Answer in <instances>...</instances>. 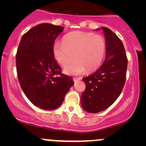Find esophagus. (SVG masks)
<instances>
[{"instance_id": "1", "label": "esophagus", "mask_w": 146, "mask_h": 146, "mask_svg": "<svg viewBox=\"0 0 146 146\" xmlns=\"http://www.w3.org/2000/svg\"><path fill=\"white\" fill-rule=\"evenodd\" d=\"M73 81H74V82H77L78 80H82V78H73Z\"/></svg>"}]
</instances>
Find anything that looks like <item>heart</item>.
Returning a JSON list of instances; mask_svg holds the SVG:
<instances>
[{
  "label": "heart",
  "mask_w": 146,
  "mask_h": 146,
  "mask_svg": "<svg viewBox=\"0 0 146 146\" xmlns=\"http://www.w3.org/2000/svg\"><path fill=\"white\" fill-rule=\"evenodd\" d=\"M106 43L103 36L84 31H74L66 34L63 42L53 45V54L57 61L64 66L68 75H80L85 71L91 72L101 65L104 58Z\"/></svg>",
  "instance_id": "obj_1"
}]
</instances>
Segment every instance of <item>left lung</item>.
<instances>
[{
	"instance_id": "obj_1",
	"label": "left lung",
	"mask_w": 146,
	"mask_h": 146,
	"mask_svg": "<svg viewBox=\"0 0 146 146\" xmlns=\"http://www.w3.org/2000/svg\"><path fill=\"white\" fill-rule=\"evenodd\" d=\"M102 29L106 43L105 61L96 72L83 78L86 89L81 95V104L90 113H99L113 104L121 94L126 77L128 59L123 43L108 28L103 27Z\"/></svg>"
}]
</instances>
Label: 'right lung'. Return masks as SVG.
<instances>
[{
  "instance_id": "right-lung-1",
  "label": "right lung",
  "mask_w": 146,
  "mask_h": 146,
  "mask_svg": "<svg viewBox=\"0 0 146 146\" xmlns=\"http://www.w3.org/2000/svg\"><path fill=\"white\" fill-rule=\"evenodd\" d=\"M64 28L48 23L36 25L22 37L16 53V71L22 90L30 102L44 110L62 104L74 84L61 73L54 58L55 40Z\"/></svg>"
}]
</instances>
